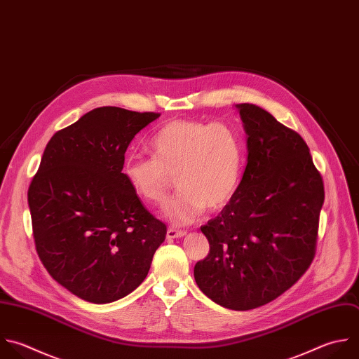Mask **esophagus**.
<instances>
[{
  "mask_svg": "<svg viewBox=\"0 0 359 359\" xmlns=\"http://www.w3.org/2000/svg\"><path fill=\"white\" fill-rule=\"evenodd\" d=\"M187 234L185 230H178L175 227H168L167 230V238H178V237H184Z\"/></svg>",
  "mask_w": 359,
  "mask_h": 359,
  "instance_id": "34e87169",
  "label": "esophagus"
}]
</instances>
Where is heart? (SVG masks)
I'll return each instance as SVG.
<instances>
[{
  "instance_id": "heart-1",
  "label": "heart",
  "mask_w": 359,
  "mask_h": 359,
  "mask_svg": "<svg viewBox=\"0 0 359 359\" xmlns=\"http://www.w3.org/2000/svg\"><path fill=\"white\" fill-rule=\"evenodd\" d=\"M150 154L128 158L123 177L140 199L154 206L167 201L175 177L180 192L165 208L174 224L195 222L205 208H223L237 191L243 143L227 123L171 122L151 139Z\"/></svg>"
}]
</instances>
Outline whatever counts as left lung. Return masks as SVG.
Segmentation results:
<instances>
[{
  "instance_id": "left-lung-1",
  "label": "left lung",
  "mask_w": 359,
  "mask_h": 359,
  "mask_svg": "<svg viewBox=\"0 0 359 359\" xmlns=\"http://www.w3.org/2000/svg\"><path fill=\"white\" fill-rule=\"evenodd\" d=\"M247 165L220 215L201 227L210 250L194 268L199 289L231 310H251L287 290L310 266L324 202L306 142L254 105H237Z\"/></svg>"
}]
</instances>
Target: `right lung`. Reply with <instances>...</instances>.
<instances>
[{
    "mask_svg": "<svg viewBox=\"0 0 359 359\" xmlns=\"http://www.w3.org/2000/svg\"><path fill=\"white\" fill-rule=\"evenodd\" d=\"M160 114L101 107L49 140L28 189L38 255L50 276L91 303H111L147 276L167 226L123 177L133 137Z\"/></svg>",
    "mask_w": 359,
    "mask_h": 359,
    "instance_id": "1",
    "label": "right lung"
}]
</instances>
